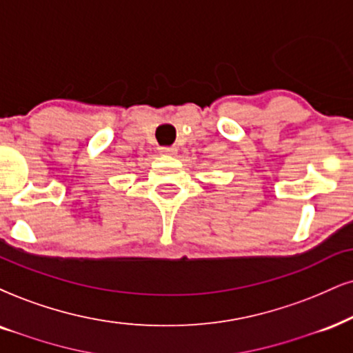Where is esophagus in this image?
<instances>
[{"label":"esophagus","mask_w":353,"mask_h":353,"mask_svg":"<svg viewBox=\"0 0 353 353\" xmlns=\"http://www.w3.org/2000/svg\"><path fill=\"white\" fill-rule=\"evenodd\" d=\"M160 154H162V155H175L176 149H175V147H162V149H160Z\"/></svg>","instance_id":"obj_1"}]
</instances>
